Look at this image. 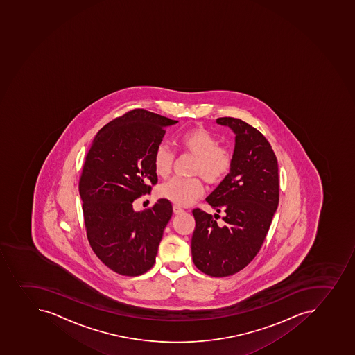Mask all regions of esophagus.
<instances>
[{
    "instance_id": "esophagus-1",
    "label": "esophagus",
    "mask_w": 355,
    "mask_h": 355,
    "mask_svg": "<svg viewBox=\"0 0 355 355\" xmlns=\"http://www.w3.org/2000/svg\"><path fill=\"white\" fill-rule=\"evenodd\" d=\"M173 213L176 214V215H178V214L184 213V209H182V208H180V207L178 206H173Z\"/></svg>"
}]
</instances>
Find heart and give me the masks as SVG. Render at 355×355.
<instances>
[{
	"label": "heart",
	"mask_w": 355,
	"mask_h": 355,
	"mask_svg": "<svg viewBox=\"0 0 355 355\" xmlns=\"http://www.w3.org/2000/svg\"><path fill=\"white\" fill-rule=\"evenodd\" d=\"M179 145L186 153L196 156L193 175H199L209 184H218L229 175L232 168V153L218 146L216 139L206 128H194L186 131L179 139ZM175 155L164 144L156 147L153 154V168L157 176L168 178L173 171ZM201 179L175 178L159 187V196L177 206L192 205L202 196Z\"/></svg>",
	"instance_id": "b5f03b06"
}]
</instances>
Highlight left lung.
<instances>
[{"instance_id":"left-lung-1","label":"left lung","mask_w":355,"mask_h":355,"mask_svg":"<svg viewBox=\"0 0 355 355\" xmlns=\"http://www.w3.org/2000/svg\"><path fill=\"white\" fill-rule=\"evenodd\" d=\"M218 125L236 135L231 171L207 198L215 215L193 210V262L203 274L225 277L259 253L279 201L278 163L267 139L241 119L222 117ZM224 213L223 224L214 220Z\"/></svg>"}]
</instances>
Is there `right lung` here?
Here are the masks:
<instances>
[{"label":"right lung","mask_w":355,"mask_h":355,"mask_svg":"<svg viewBox=\"0 0 355 355\" xmlns=\"http://www.w3.org/2000/svg\"><path fill=\"white\" fill-rule=\"evenodd\" d=\"M177 123L135 109L103 126L88 149L79 182L85 227L92 250L117 274L139 276L155 263L173 205L159 199L137 211L133 202L157 182L153 154Z\"/></svg>","instance_id":"obj_1"}]
</instances>
